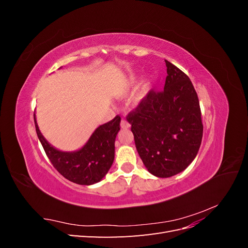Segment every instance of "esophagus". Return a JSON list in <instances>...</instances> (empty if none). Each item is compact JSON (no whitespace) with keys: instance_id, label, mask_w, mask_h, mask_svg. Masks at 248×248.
<instances>
[{"instance_id":"1","label":"esophagus","mask_w":248,"mask_h":248,"mask_svg":"<svg viewBox=\"0 0 248 248\" xmlns=\"http://www.w3.org/2000/svg\"><path fill=\"white\" fill-rule=\"evenodd\" d=\"M120 125H121V127H122V128H123V129H128V128H129V127H130L129 123H128V122H127L125 119H122V120H121V123H120Z\"/></svg>"}]
</instances>
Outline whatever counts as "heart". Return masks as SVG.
<instances>
[{
	"label": "heart",
	"mask_w": 248,
	"mask_h": 248,
	"mask_svg": "<svg viewBox=\"0 0 248 248\" xmlns=\"http://www.w3.org/2000/svg\"><path fill=\"white\" fill-rule=\"evenodd\" d=\"M150 89H151V81L147 80V81L145 82V85H144V89H142V91H141L140 94V97H139L140 100H142V99L145 98V97L147 96V94L149 93Z\"/></svg>",
	"instance_id": "b5f03b06"
}]
</instances>
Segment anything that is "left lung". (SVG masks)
<instances>
[{
	"mask_svg": "<svg viewBox=\"0 0 248 248\" xmlns=\"http://www.w3.org/2000/svg\"><path fill=\"white\" fill-rule=\"evenodd\" d=\"M162 91H150L129 112L134 142L152 175L169 178L183 171L196 158L202 138L198 94L186 74L167 61Z\"/></svg>",
	"mask_w": 248,
	"mask_h": 248,
	"instance_id": "left-lung-1",
	"label": "left lung"
}]
</instances>
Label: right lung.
<instances>
[{"instance_id":"right-lung-1","label":"right lung","mask_w":248,"mask_h":248,"mask_svg":"<svg viewBox=\"0 0 248 248\" xmlns=\"http://www.w3.org/2000/svg\"><path fill=\"white\" fill-rule=\"evenodd\" d=\"M36 132L54 168L69 181L79 185H92L108 174L115 158V140L121 118L100 125L78 151L63 152L52 147L39 130L34 115Z\"/></svg>"}]
</instances>
